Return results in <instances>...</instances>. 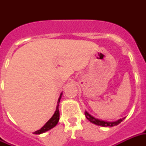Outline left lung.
<instances>
[{"instance_id": "left-lung-1", "label": "left lung", "mask_w": 146, "mask_h": 146, "mask_svg": "<svg viewBox=\"0 0 146 146\" xmlns=\"http://www.w3.org/2000/svg\"><path fill=\"white\" fill-rule=\"evenodd\" d=\"M85 116L87 119H88L90 122H92V123H95L96 125L102 126V127H113V126L118 125L119 123H121L124 119V118L119 119L116 121H113V122H108V121H105V120H102V119H98L97 118H95L93 116H92L91 114H89L87 111H85Z\"/></svg>"}]
</instances>
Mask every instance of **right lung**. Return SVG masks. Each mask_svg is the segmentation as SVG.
Here are the masks:
<instances>
[{
  "label": "right lung",
  "instance_id": "obj_1",
  "mask_svg": "<svg viewBox=\"0 0 146 146\" xmlns=\"http://www.w3.org/2000/svg\"><path fill=\"white\" fill-rule=\"evenodd\" d=\"M62 93H61L60 97L58 98V105L57 106H56V110H55V112H54V115L51 116V118L49 120H48V122L45 123L44 125L41 128L38 130V131H36L33 132V134H35V135H40V134H42V133H44L45 131H49L50 129L53 128L54 127L57 125L58 122V120H59V110H58V105H59V102H60V99L62 98Z\"/></svg>",
  "mask_w": 146,
  "mask_h": 146
}]
</instances>
